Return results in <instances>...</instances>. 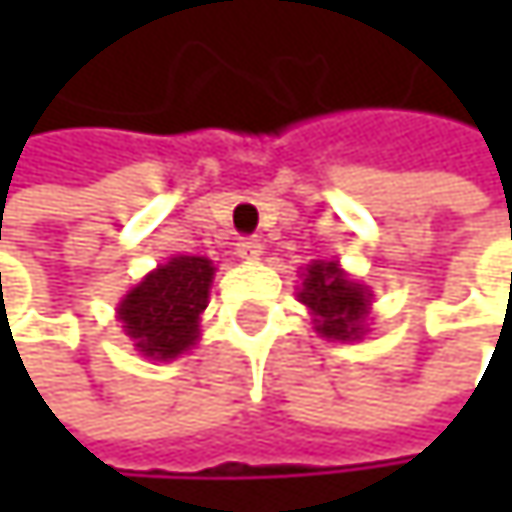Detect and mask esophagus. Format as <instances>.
<instances>
[{
	"label": "esophagus",
	"mask_w": 512,
	"mask_h": 512,
	"mask_svg": "<svg viewBox=\"0 0 512 512\" xmlns=\"http://www.w3.org/2000/svg\"><path fill=\"white\" fill-rule=\"evenodd\" d=\"M260 252H263L260 240H255V237H240V243H237V255L243 257V260H257Z\"/></svg>",
	"instance_id": "esophagus-1"
}]
</instances>
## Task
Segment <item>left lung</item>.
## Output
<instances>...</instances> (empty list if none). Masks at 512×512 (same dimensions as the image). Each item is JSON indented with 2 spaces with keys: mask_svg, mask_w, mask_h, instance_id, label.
Wrapping results in <instances>:
<instances>
[{
  "mask_svg": "<svg viewBox=\"0 0 512 512\" xmlns=\"http://www.w3.org/2000/svg\"><path fill=\"white\" fill-rule=\"evenodd\" d=\"M299 299L314 311L317 332L335 341H356L367 314V293L347 281L338 263H311Z\"/></svg>",
  "mask_w": 512,
  "mask_h": 512,
  "instance_id": "left-lung-1",
  "label": "left lung"
}]
</instances>
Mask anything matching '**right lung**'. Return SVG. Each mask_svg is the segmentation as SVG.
Segmentation results:
<instances>
[{
  "instance_id": "1",
  "label": "right lung",
  "mask_w": 512,
  "mask_h": 512,
  "mask_svg": "<svg viewBox=\"0 0 512 512\" xmlns=\"http://www.w3.org/2000/svg\"><path fill=\"white\" fill-rule=\"evenodd\" d=\"M213 272L207 257H171L127 293L118 317L145 356L174 358L195 344Z\"/></svg>"
}]
</instances>
